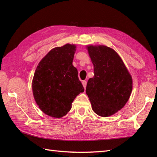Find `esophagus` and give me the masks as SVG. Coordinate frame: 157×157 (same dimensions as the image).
Wrapping results in <instances>:
<instances>
[{
  "label": "esophagus",
  "instance_id": "esophagus-1",
  "mask_svg": "<svg viewBox=\"0 0 157 157\" xmlns=\"http://www.w3.org/2000/svg\"><path fill=\"white\" fill-rule=\"evenodd\" d=\"M82 85H83L84 88H86V84H87V82H86V80H83V81L82 82Z\"/></svg>",
  "mask_w": 157,
  "mask_h": 157
}]
</instances>
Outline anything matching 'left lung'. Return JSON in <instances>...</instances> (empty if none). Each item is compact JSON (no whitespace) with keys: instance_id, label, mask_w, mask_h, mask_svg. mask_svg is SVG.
I'll list each match as a JSON object with an SVG mask.
<instances>
[{"instance_id":"8db88e82","label":"left lung","mask_w":157,"mask_h":157,"mask_svg":"<svg viewBox=\"0 0 157 157\" xmlns=\"http://www.w3.org/2000/svg\"><path fill=\"white\" fill-rule=\"evenodd\" d=\"M94 76L86 92L93 111L103 117L111 116L125 105L132 90V78L121 57L106 46H88Z\"/></svg>"}]
</instances>
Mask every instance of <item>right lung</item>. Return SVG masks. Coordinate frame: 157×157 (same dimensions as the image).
Here are the masks:
<instances>
[{"label": "right lung", "mask_w": 157, "mask_h": 157, "mask_svg": "<svg viewBox=\"0 0 157 157\" xmlns=\"http://www.w3.org/2000/svg\"><path fill=\"white\" fill-rule=\"evenodd\" d=\"M75 44H67L52 49L35 70L33 94L36 104L46 115L59 118L67 115L75 98L84 87L73 65Z\"/></svg>", "instance_id": "1"}]
</instances>
